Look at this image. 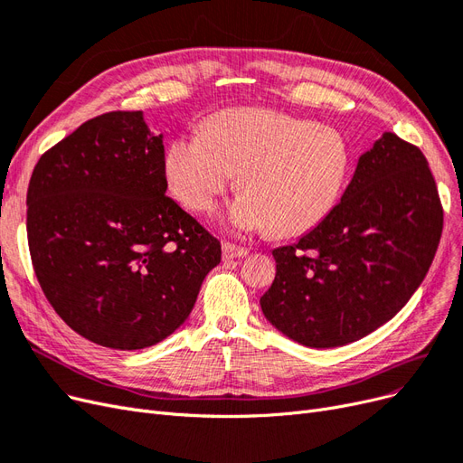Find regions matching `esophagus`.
<instances>
[{"instance_id": "esophagus-1", "label": "esophagus", "mask_w": 463, "mask_h": 463, "mask_svg": "<svg viewBox=\"0 0 463 463\" xmlns=\"http://www.w3.org/2000/svg\"><path fill=\"white\" fill-rule=\"evenodd\" d=\"M248 253V248H242L232 242H225L222 244V258L225 260H234V258H242Z\"/></svg>"}]
</instances>
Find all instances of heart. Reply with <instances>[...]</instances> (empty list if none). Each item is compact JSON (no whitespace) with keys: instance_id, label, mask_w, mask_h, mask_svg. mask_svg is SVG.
Returning a JSON list of instances; mask_svg holds the SVG:
<instances>
[{"instance_id":"obj_1","label":"heart","mask_w":463,"mask_h":463,"mask_svg":"<svg viewBox=\"0 0 463 463\" xmlns=\"http://www.w3.org/2000/svg\"><path fill=\"white\" fill-rule=\"evenodd\" d=\"M350 150L336 130L265 109L213 115L205 134L176 138L167 178L186 210L207 213L238 176L244 194L225 213L238 231L302 234L329 215L346 186Z\"/></svg>"}]
</instances>
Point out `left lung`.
<instances>
[{"mask_svg": "<svg viewBox=\"0 0 463 463\" xmlns=\"http://www.w3.org/2000/svg\"><path fill=\"white\" fill-rule=\"evenodd\" d=\"M435 176L420 147L384 132L357 161L342 200L292 246L261 309L311 348L342 346L392 319L421 285L442 234Z\"/></svg>", "mask_w": 463, "mask_h": 463, "instance_id": "8db88e82", "label": "left lung"}]
</instances>
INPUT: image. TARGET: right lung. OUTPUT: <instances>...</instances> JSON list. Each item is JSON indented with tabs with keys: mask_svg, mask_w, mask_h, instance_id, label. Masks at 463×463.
<instances>
[{
	"mask_svg": "<svg viewBox=\"0 0 463 463\" xmlns=\"http://www.w3.org/2000/svg\"><path fill=\"white\" fill-rule=\"evenodd\" d=\"M165 150L142 111H109L43 152L26 236L43 296L72 331L115 350L181 326L221 242L167 194Z\"/></svg>",
	"mask_w": 463,
	"mask_h": 463,
	"instance_id": "add662e5",
	"label": "right lung"
}]
</instances>
